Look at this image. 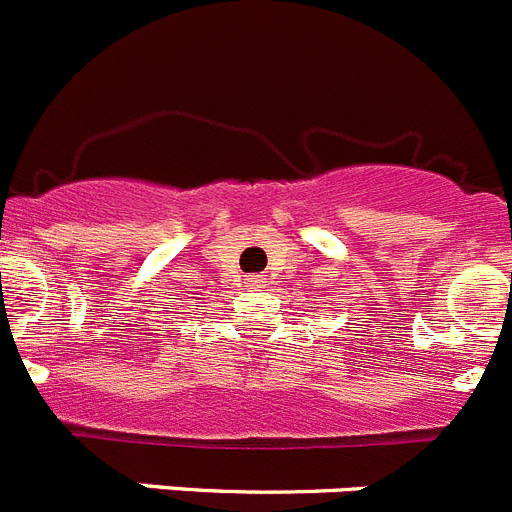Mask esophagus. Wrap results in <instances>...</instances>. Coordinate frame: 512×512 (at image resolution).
Wrapping results in <instances>:
<instances>
[{
	"instance_id": "34e87169",
	"label": "esophagus",
	"mask_w": 512,
	"mask_h": 512,
	"mask_svg": "<svg viewBox=\"0 0 512 512\" xmlns=\"http://www.w3.org/2000/svg\"><path fill=\"white\" fill-rule=\"evenodd\" d=\"M246 287L251 289V292H264L266 281L261 279V276H251V279H246Z\"/></svg>"
}]
</instances>
